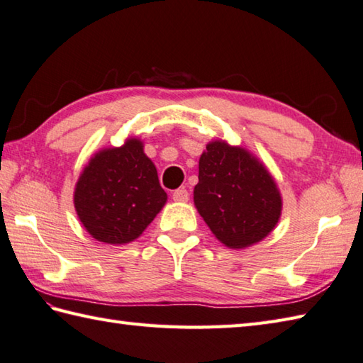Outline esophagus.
<instances>
[{
  "label": "esophagus",
  "mask_w": 363,
  "mask_h": 363,
  "mask_svg": "<svg viewBox=\"0 0 363 363\" xmlns=\"http://www.w3.org/2000/svg\"><path fill=\"white\" fill-rule=\"evenodd\" d=\"M189 198L190 195L186 189H177L173 191V199L176 203H187Z\"/></svg>",
  "instance_id": "34e87169"
}]
</instances>
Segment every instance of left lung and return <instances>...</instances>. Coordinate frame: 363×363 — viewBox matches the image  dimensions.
I'll use <instances>...</instances> for the list:
<instances>
[{
    "label": "left lung",
    "mask_w": 363,
    "mask_h": 363,
    "mask_svg": "<svg viewBox=\"0 0 363 363\" xmlns=\"http://www.w3.org/2000/svg\"><path fill=\"white\" fill-rule=\"evenodd\" d=\"M194 201L212 234L230 250L264 240L282 213L281 191L267 167L226 140L206 145Z\"/></svg>",
    "instance_id": "left-lung-1"
}]
</instances>
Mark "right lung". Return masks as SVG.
Returning a JSON list of instances; mask_svg holds the SVG:
<instances>
[{"label":"right lung","mask_w":363,"mask_h":363,"mask_svg":"<svg viewBox=\"0 0 363 363\" xmlns=\"http://www.w3.org/2000/svg\"><path fill=\"white\" fill-rule=\"evenodd\" d=\"M157 169L137 137L103 148L90 157L74 186L78 218L95 240L134 242L167 203Z\"/></svg>","instance_id":"obj_1"}]
</instances>
